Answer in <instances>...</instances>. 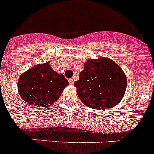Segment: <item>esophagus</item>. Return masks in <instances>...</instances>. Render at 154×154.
<instances>
[{"label": "esophagus", "instance_id": "34e87169", "mask_svg": "<svg viewBox=\"0 0 154 154\" xmlns=\"http://www.w3.org/2000/svg\"><path fill=\"white\" fill-rule=\"evenodd\" d=\"M69 85H73V83H74V80L70 78V79L69 80Z\"/></svg>", "mask_w": 154, "mask_h": 154}]
</instances>
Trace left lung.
<instances>
[{"mask_svg":"<svg viewBox=\"0 0 154 154\" xmlns=\"http://www.w3.org/2000/svg\"><path fill=\"white\" fill-rule=\"evenodd\" d=\"M127 82V76L116 62L108 57H99L84 63V69L74 86L85 105L105 110L120 102L126 92Z\"/></svg>","mask_w":154,"mask_h":154,"instance_id":"obj_1","label":"left lung"}]
</instances>
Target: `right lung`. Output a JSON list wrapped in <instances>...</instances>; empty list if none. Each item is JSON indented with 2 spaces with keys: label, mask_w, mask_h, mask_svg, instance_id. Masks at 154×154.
Here are the masks:
<instances>
[{
  "label": "right lung",
  "mask_w": 154,
  "mask_h": 154,
  "mask_svg": "<svg viewBox=\"0 0 154 154\" xmlns=\"http://www.w3.org/2000/svg\"><path fill=\"white\" fill-rule=\"evenodd\" d=\"M69 81L51 68L50 62L35 65L19 77L18 92L28 104L47 107L61 97Z\"/></svg>",
  "instance_id": "1"
}]
</instances>
